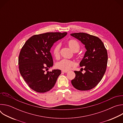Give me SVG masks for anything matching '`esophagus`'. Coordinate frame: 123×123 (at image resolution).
Listing matches in <instances>:
<instances>
[{"instance_id":"obj_1","label":"esophagus","mask_w":123,"mask_h":123,"mask_svg":"<svg viewBox=\"0 0 123 123\" xmlns=\"http://www.w3.org/2000/svg\"><path fill=\"white\" fill-rule=\"evenodd\" d=\"M62 72L64 73H67L68 72V71H62Z\"/></svg>"}]
</instances>
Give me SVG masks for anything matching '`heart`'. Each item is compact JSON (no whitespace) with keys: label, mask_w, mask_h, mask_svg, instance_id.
<instances>
[{"label":"heart","mask_w":123,"mask_h":123,"mask_svg":"<svg viewBox=\"0 0 123 123\" xmlns=\"http://www.w3.org/2000/svg\"><path fill=\"white\" fill-rule=\"evenodd\" d=\"M67 44L68 47L74 52H77L80 49V45L79 43L75 39L69 40L67 41ZM60 44H57L54 47L52 50V55L56 59H59L60 57ZM74 66L75 63L74 61L65 59L60 60L55 64L56 68L63 71H68Z\"/></svg>","instance_id":"heart-1"}]
</instances>
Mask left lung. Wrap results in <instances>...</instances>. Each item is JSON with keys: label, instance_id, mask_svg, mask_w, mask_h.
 <instances>
[{"label": "left lung", "instance_id": "1", "mask_svg": "<svg viewBox=\"0 0 123 123\" xmlns=\"http://www.w3.org/2000/svg\"><path fill=\"white\" fill-rule=\"evenodd\" d=\"M71 35L85 45L86 49L80 63V66L84 67L86 72L83 74L80 71H74L75 77L72 80V84L78 90H90L100 82L106 72L108 63L107 49L97 37L84 32Z\"/></svg>", "mask_w": 123, "mask_h": 123}]
</instances>
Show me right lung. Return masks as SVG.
Returning <instances> with one entry per match:
<instances>
[{
  "label": "right lung",
  "instance_id": "add662e5",
  "mask_svg": "<svg viewBox=\"0 0 123 123\" xmlns=\"http://www.w3.org/2000/svg\"><path fill=\"white\" fill-rule=\"evenodd\" d=\"M67 33L47 32L31 37L22 47L18 58L20 73L32 90L44 93L53 87L61 74L60 69L47 72L53 66L50 49Z\"/></svg>",
  "mask_w": 123,
  "mask_h": 123
}]
</instances>
